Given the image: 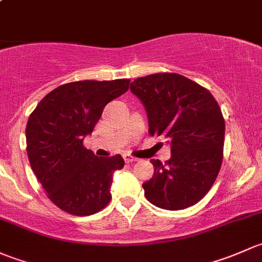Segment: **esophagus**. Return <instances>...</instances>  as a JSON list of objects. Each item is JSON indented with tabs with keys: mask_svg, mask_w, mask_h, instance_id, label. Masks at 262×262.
<instances>
[{
	"mask_svg": "<svg viewBox=\"0 0 262 262\" xmlns=\"http://www.w3.org/2000/svg\"><path fill=\"white\" fill-rule=\"evenodd\" d=\"M123 159H125V163H126V164L135 163V161H137L136 158H134V156L128 155V154H123Z\"/></svg>",
	"mask_w": 262,
	"mask_h": 262,
	"instance_id": "34e87169",
	"label": "esophagus"
}]
</instances>
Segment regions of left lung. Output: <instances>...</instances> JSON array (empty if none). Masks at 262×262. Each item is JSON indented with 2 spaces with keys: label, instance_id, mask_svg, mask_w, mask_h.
Segmentation results:
<instances>
[{
  "label": "left lung",
  "instance_id": "left-lung-1",
  "mask_svg": "<svg viewBox=\"0 0 262 262\" xmlns=\"http://www.w3.org/2000/svg\"><path fill=\"white\" fill-rule=\"evenodd\" d=\"M130 90L145 106L151 136H164L171 156L152 159L144 183L147 201L179 211L198 203L215 182L223 159L225 118L212 93L177 74L156 73L135 79Z\"/></svg>",
  "mask_w": 262,
  "mask_h": 262
}]
</instances>
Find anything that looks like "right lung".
Here are the masks:
<instances>
[{"label": "right lung", "instance_id": "add662e5", "mask_svg": "<svg viewBox=\"0 0 262 262\" xmlns=\"http://www.w3.org/2000/svg\"><path fill=\"white\" fill-rule=\"evenodd\" d=\"M130 79L79 80L48 93L26 125L31 169L48 198L74 215H91L111 201L112 174L122 156L98 158L83 146L108 102L128 90Z\"/></svg>", "mask_w": 262, "mask_h": 262}]
</instances>
